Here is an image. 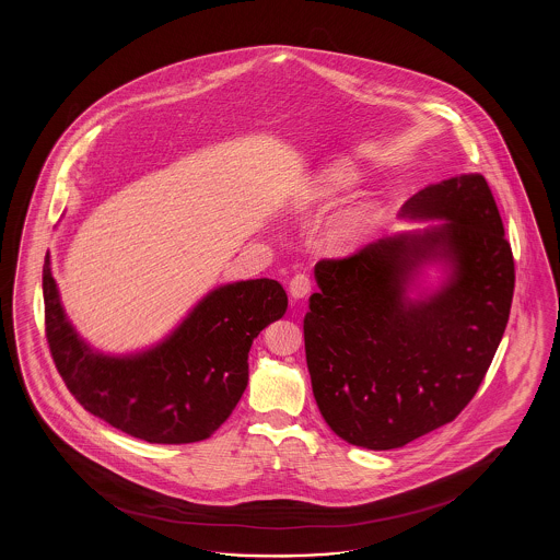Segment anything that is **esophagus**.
<instances>
[{
  "label": "esophagus",
  "mask_w": 560,
  "mask_h": 560,
  "mask_svg": "<svg viewBox=\"0 0 560 560\" xmlns=\"http://www.w3.org/2000/svg\"><path fill=\"white\" fill-rule=\"evenodd\" d=\"M290 293L293 300H304L311 293V279L306 275H295L290 281Z\"/></svg>",
  "instance_id": "obj_1"
}]
</instances>
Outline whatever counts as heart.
Masks as SVG:
<instances>
[{"mask_svg":"<svg viewBox=\"0 0 560 560\" xmlns=\"http://www.w3.org/2000/svg\"><path fill=\"white\" fill-rule=\"evenodd\" d=\"M361 183V170L352 161L338 160L323 165L292 199L293 212H315L334 203L338 197ZM382 208L375 199L350 201L331 213L319 231L320 247L327 254L347 256L372 240L380 226Z\"/></svg>","mask_w":560,"mask_h":560,"instance_id":"1","label":"heart"}]
</instances>
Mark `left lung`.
<instances>
[{
	"instance_id": "obj_1",
	"label": "left lung",
	"mask_w": 560,
	"mask_h": 560,
	"mask_svg": "<svg viewBox=\"0 0 560 560\" xmlns=\"http://www.w3.org/2000/svg\"><path fill=\"white\" fill-rule=\"evenodd\" d=\"M400 220L436 222L315 267L304 317L320 416L350 445L397 450L470 402L506 329L514 260L480 174L418 190ZM428 266L443 272L422 289Z\"/></svg>"
}]
</instances>
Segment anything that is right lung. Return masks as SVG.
<instances>
[{
    "instance_id": "add662e5",
    "label": "right lung",
    "mask_w": 560,
    "mask_h": 560,
    "mask_svg": "<svg viewBox=\"0 0 560 560\" xmlns=\"http://www.w3.org/2000/svg\"><path fill=\"white\" fill-rule=\"evenodd\" d=\"M46 336L56 370L83 409L147 443L203 441L222 427L247 386L254 338L281 319L288 293L275 279H247L206 293L163 340L126 354L88 345L69 320L44 262Z\"/></svg>"
}]
</instances>
